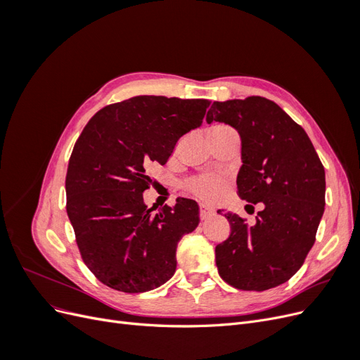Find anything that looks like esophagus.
<instances>
[{"label": "esophagus", "mask_w": 360, "mask_h": 360, "mask_svg": "<svg viewBox=\"0 0 360 360\" xmlns=\"http://www.w3.org/2000/svg\"><path fill=\"white\" fill-rule=\"evenodd\" d=\"M212 216H214V210L210 209V207H207V205L201 204V205H200V217H201V221L210 219Z\"/></svg>", "instance_id": "esophagus-1"}]
</instances>
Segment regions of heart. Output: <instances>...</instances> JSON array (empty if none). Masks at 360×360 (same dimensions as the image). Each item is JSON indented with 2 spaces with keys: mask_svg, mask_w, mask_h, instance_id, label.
<instances>
[{
  "mask_svg": "<svg viewBox=\"0 0 360 360\" xmlns=\"http://www.w3.org/2000/svg\"><path fill=\"white\" fill-rule=\"evenodd\" d=\"M188 188L193 195H197L200 200L213 202L219 198V195L222 193L225 188V179L222 176H217V174H207V176H201L192 180L188 184Z\"/></svg>",
  "mask_w": 360,
  "mask_h": 360,
  "instance_id": "b5f03b06",
  "label": "heart"
}]
</instances>
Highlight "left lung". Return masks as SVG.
<instances>
[{"label": "left lung", "mask_w": 360, "mask_h": 360, "mask_svg": "<svg viewBox=\"0 0 360 360\" xmlns=\"http://www.w3.org/2000/svg\"><path fill=\"white\" fill-rule=\"evenodd\" d=\"M207 123L233 126L242 139L238 197L259 202L255 225L226 213L231 234L216 246L221 278L264 291L287 282L311 250L324 212V167L303 127L266 97L213 102Z\"/></svg>", "instance_id": "1"}]
</instances>
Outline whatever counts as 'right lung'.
<instances>
[{
    "label": "right lung",
    "mask_w": 360,
    "mask_h": 360,
    "mask_svg": "<svg viewBox=\"0 0 360 360\" xmlns=\"http://www.w3.org/2000/svg\"><path fill=\"white\" fill-rule=\"evenodd\" d=\"M210 102L136 96L105 106L76 141L66 176L68 214L81 257L105 285L160 287L177 267L180 238L200 224L193 200L147 209L148 167L165 165L177 141L201 126Z\"/></svg>",
    "instance_id": "add662e5"
}]
</instances>
